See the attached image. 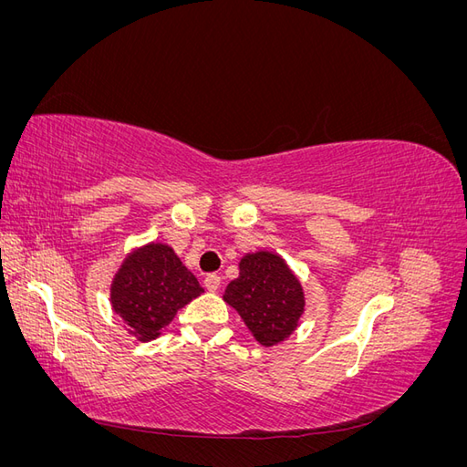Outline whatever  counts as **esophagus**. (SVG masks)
Segmentation results:
<instances>
[{
	"label": "esophagus",
	"mask_w": 467,
	"mask_h": 467,
	"mask_svg": "<svg viewBox=\"0 0 467 467\" xmlns=\"http://www.w3.org/2000/svg\"><path fill=\"white\" fill-rule=\"evenodd\" d=\"M220 285H222V278L218 276V275H206V278H204V288L208 290V292H216L218 288H220Z\"/></svg>",
	"instance_id": "esophagus-1"
}]
</instances>
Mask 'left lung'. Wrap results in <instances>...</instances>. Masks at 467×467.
Returning <instances> with one entry per match:
<instances>
[{"instance_id": "left-lung-1", "label": "left lung", "mask_w": 467, "mask_h": 467, "mask_svg": "<svg viewBox=\"0 0 467 467\" xmlns=\"http://www.w3.org/2000/svg\"><path fill=\"white\" fill-rule=\"evenodd\" d=\"M223 300L242 316L253 337L273 347L298 327L304 314L300 280L275 253L259 251L239 263V276L225 288Z\"/></svg>"}]
</instances>
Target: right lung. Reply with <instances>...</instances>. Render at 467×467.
<instances>
[{
	"label": "right lung",
	"mask_w": 467,
	"mask_h": 467,
	"mask_svg": "<svg viewBox=\"0 0 467 467\" xmlns=\"http://www.w3.org/2000/svg\"><path fill=\"white\" fill-rule=\"evenodd\" d=\"M204 288L171 247L150 244L130 253L110 286L112 309L138 341H151Z\"/></svg>",
	"instance_id": "right-lung-1"
}]
</instances>
